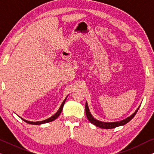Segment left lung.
Segmentation results:
<instances>
[{
  "mask_svg": "<svg viewBox=\"0 0 154 154\" xmlns=\"http://www.w3.org/2000/svg\"><path fill=\"white\" fill-rule=\"evenodd\" d=\"M85 113H86V116H87L88 119L89 120V121L90 123L93 124V125H96L97 127H99L100 128H104V129H112V128H115L116 127H119V126H121V125H125L126 123H128V122L130 121H131V120L133 119L134 116L137 112L139 108H140V106L138 107L137 109L134 111V113H132V114L130 116L126 118L125 119L123 120V121H118V122H111V123H106V122H102V121H98V120H97L94 119V118L92 116L91 113L90 112V110H89V108H88V103L86 102L85 103Z\"/></svg>",
  "mask_w": 154,
  "mask_h": 154,
  "instance_id": "left-lung-1",
  "label": "left lung"
}]
</instances>
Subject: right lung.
<instances>
[{
  "label": "right lung",
  "instance_id": "obj_1",
  "mask_svg": "<svg viewBox=\"0 0 154 154\" xmlns=\"http://www.w3.org/2000/svg\"><path fill=\"white\" fill-rule=\"evenodd\" d=\"M67 97H68V96H67ZM67 97H66V98L64 99V100L63 101L62 104H61L60 109H59V110H58L57 111L56 113H54V114L53 116H52L49 118V119H46V120H44V121H37V122H31V121H26V120L23 119H22V118H21V119H22L24 122H26V123H29V124H32V125H41V124H43V123H49V122H51V121H54V120H55V119H57V117L59 116L60 115L61 112H62V109H63V106H64V103H65V102H66V100Z\"/></svg>",
  "mask_w": 154,
  "mask_h": 154
}]
</instances>
